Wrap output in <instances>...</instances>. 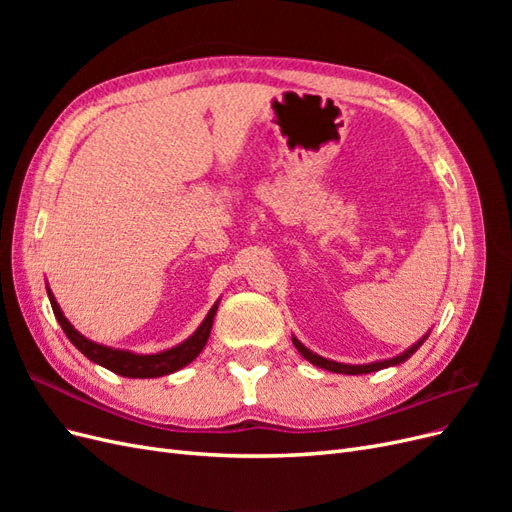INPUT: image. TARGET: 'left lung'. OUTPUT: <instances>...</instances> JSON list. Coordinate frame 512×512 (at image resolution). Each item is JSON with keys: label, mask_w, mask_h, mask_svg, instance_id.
I'll list each match as a JSON object with an SVG mask.
<instances>
[{"label": "left lung", "mask_w": 512, "mask_h": 512, "mask_svg": "<svg viewBox=\"0 0 512 512\" xmlns=\"http://www.w3.org/2000/svg\"><path fill=\"white\" fill-rule=\"evenodd\" d=\"M427 339V335L421 339V342H416L412 348H408L404 354L395 356V359H389V361H378V363H369V365H344V363H335V361H329V359H322V356H318L316 352L307 350L297 337H292V344L294 348H297L305 359L309 363H314L316 367H322V369H329V371H335V374H350V376H359V374H371V371H378V369H384V367H391V365H399L404 363L408 356H412L418 348L423 346V342Z\"/></svg>", "instance_id": "1"}]
</instances>
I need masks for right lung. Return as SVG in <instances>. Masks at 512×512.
Segmentation results:
<instances>
[{
    "label": "right lung",
    "mask_w": 512,
    "mask_h": 512,
    "mask_svg": "<svg viewBox=\"0 0 512 512\" xmlns=\"http://www.w3.org/2000/svg\"><path fill=\"white\" fill-rule=\"evenodd\" d=\"M46 292H49L53 314H55L57 322L61 324V329H64V333L68 335L70 342L79 348L89 361H94V363L115 371V374H119V376H126V378H160L166 374H173V371L192 363L200 354V350L205 348L211 327H213L215 312H218V303H215L209 309V314L203 320V324L196 329V333L175 348L158 352V354H132L126 350H113V348L89 342V339L76 331L66 320V316L61 314V309L51 294V290L46 288Z\"/></svg>",
    "instance_id": "obj_1"
}]
</instances>
